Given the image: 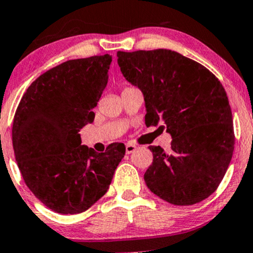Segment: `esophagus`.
Wrapping results in <instances>:
<instances>
[{
  "label": "esophagus",
  "mask_w": 253,
  "mask_h": 253,
  "mask_svg": "<svg viewBox=\"0 0 253 253\" xmlns=\"http://www.w3.org/2000/svg\"><path fill=\"white\" fill-rule=\"evenodd\" d=\"M135 150H136V146L134 144H132V143H127L126 144V153H127V155H130V153L134 152Z\"/></svg>",
  "instance_id": "esophagus-1"
}]
</instances>
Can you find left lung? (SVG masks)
I'll return each mask as SVG.
<instances>
[{"label":"left lung","instance_id":"obj_1","mask_svg":"<svg viewBox=\"0 0 253 253\" xmlns=\"http://www.w3.org/2000/svg\"><path fill=\"white\" fill-rule=\"evenodd\" d=\"M124 77L144 95L146 126L170 133L171 151L149 146L153 162L147 188L176 206L211 195L222 181L234 150L228 97L205 66L175 51L118 52Z\"/></svg>","mask_w":253,"mask_h":253}]
</instances>
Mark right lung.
<instances>
[{
	"mask_svg": "<svg viewBox=\"0 0 253 253\" xmlns=\"http://www.w3.org/2000/svg\"><path fill=\"white\" fill-rule=\"evenodd\" d=\"M112 56L72 59L28 86L14 115L13 147L20 172L46 207L78 214L108 190L126 147L113 143L97 153L81 145V128L94 121V107L108 82Z\"/></svg>",
	"mask_w": 253,
	"mask_h": 253,
	"instance_id": "obj_1",
	"label": "right lung"
}]
</instances>
